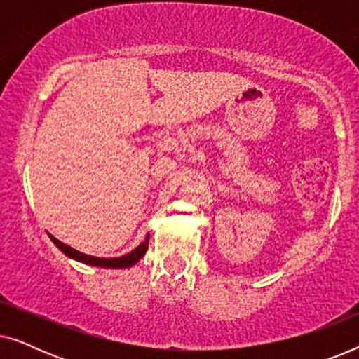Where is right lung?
I'll return each mask as SVG.
<instances>
[{
	"mask_svg": "<svg viewBox=\"0 0 359 359\" xmlns=\"http://www.w3.org/2000/svg\"><path fill=\"white\" fill-rule=\"evenodd\" d=\"M48 237L53 243L57 245V248L60 250L62 253H65L68 258L72 259H76V262L80 263H85V264H90V266H97V268H111V269H122V268H130L134 266L137 262H140V258L144 257L147 248H149V235H147L144 242H142L139 247H135L132 252L122 255V257H116V258H100V257H91V255H86V253H81L78 252V250L68 247L60 240H57L53 237L52 233H48Z\"/></svg>",
	"mask_w": 359,
	"mask_h": 359,
	"instance_id": "right-lung-1",
	"label": "right lung"
}]
</instances>
